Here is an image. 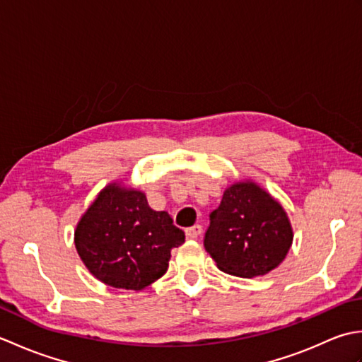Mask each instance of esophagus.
<instances>
[{
	"mask_svg": "<svg viewBox=\"0 0 362 362\" xmlns=\"http://www.w3.org/2000/svg\"><path fill=\"white\" fill-rule=\"evenodd\" d=\"M202 233V227L199 226V224H196V226H193V227H189V228H187L185 230V235H187V238L188 240H196V238Z\"/></svg>",
	"mask_w": 362,
	"mask_h": 362,
	"instance_id": "esophagus-1",
	"label": "esophagus"
}]
</instances>
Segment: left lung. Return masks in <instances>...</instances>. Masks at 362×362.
<instances>
[{
    "label": "left lung",
    "mask_w": 362,
    "mask_h": 362,
    "mask_svg": "<svg viewBox=\"0 0 362 362\" xmlns=\"http://www.w3.org/2000/svg\"><path fill=\"white\" fill-rule=\"evenodd\" d=\"M292 244V228L281 205L252 182L224 191L210 213L204 245L218 267L252 279L279 266Z\"/></svg>",
    "instance_id": "8db88e82"
}]
</instances>
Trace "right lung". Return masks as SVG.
I'll list each match as a JSON object with an SVG mask.
<instances>
[{"instance_id": "1", "label": "right lung", "mask_w": 362, "mask_h": 362, "mask_svg": "<svg viewBox=\"0 0 362 362\" xmlns=\"http://www.w3.org/2000/svg\"><path fill=\"white\" fill-rule=\"evenodd\" d=\"M83 264L113 288L143 289L166 272L171 250L185 233L166 211L152 210L140 191L107 187L74 233Z\"/></svg>"}]
</instances>
